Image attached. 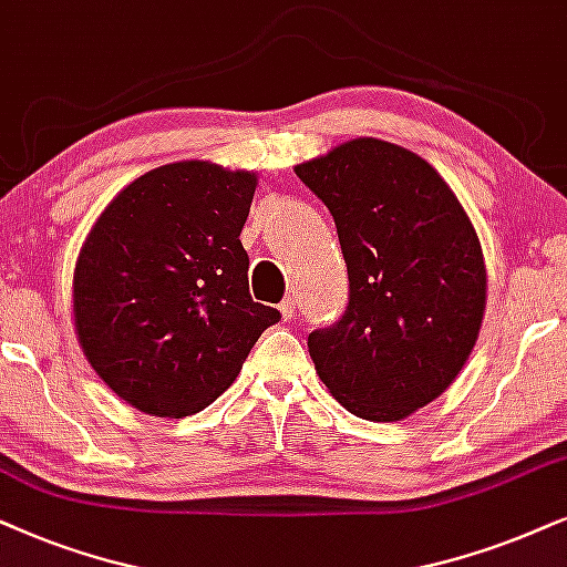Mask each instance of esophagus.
<instances>
[{"label":"esophagus","instance_id":"34e87169","mask_svg":"<svg viewBox=\"0 0 567 567\" xmlns=\"http://www.w3.org/2000/svg\"><path fill=\"white\" fill-rule=\"evenodd\" d=\"M296 298H285L282 303H279V313H282V319L285 321H290L292 316H296Z\"/></svg>","mask_w":567,"mask_h":567}]
</instances>
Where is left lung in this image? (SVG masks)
<instances>
[{
  "mask_svg": "<svg viewBox=\"0 0 567 567\" xmlns=\"http://www.w3.org/2000/svg\"><path fill=\"white\" fill-rule=\"evenodd\" d=\"M334 217L350 303L308 334L344 410L394 422L446 391L480 337L487 271L456 194L420 155L375 137L296 165Z\"/></svg>",
  "mask_w": 567,
  "mask_h": 567,
  "instance_id": "obj_1",
  "label": "left lung"
}]
</instances>
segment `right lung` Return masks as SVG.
Returning a JSON list of instances; mask_svg holds the SVG:
<instances>
[{
    "label": "right lung",
    "instance_id": "1",
    "mask_svg": "<svg viewBox=\"0 0 567 567\" xmlns=\"http://www.w3.org/2000/svg\"><path fill=\"white\" fill-rule=\"evenodd\" d=\"M256 176L184 161L134 178L74 267V331L93 371L140 412L186 417L236 381L277 308L248 292L240 230Z\"/></svg>",
    "mask_w": 567,
    "mask_h": 567
}]
</instances>
